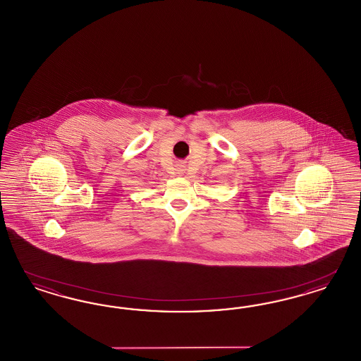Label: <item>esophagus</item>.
I'll list each match as a JSON object with an SVG mask.
<instances>
[{
	"mask_svg": "<svg viewBox=\"0 0 361 361\" xmlns=\"http://www.w3.org/2000/svg\"><path fill=\"white\" fill-rule=\"evenodd\" d=\"M178 171H179V174H182V173H183V169H182V166H179V167H178Z\"/></svg>",
	"mask_w": 361,
	"mask_h": 361,
	"instance_id": "1",
	"label": "esophagus"
}]
</instances>
